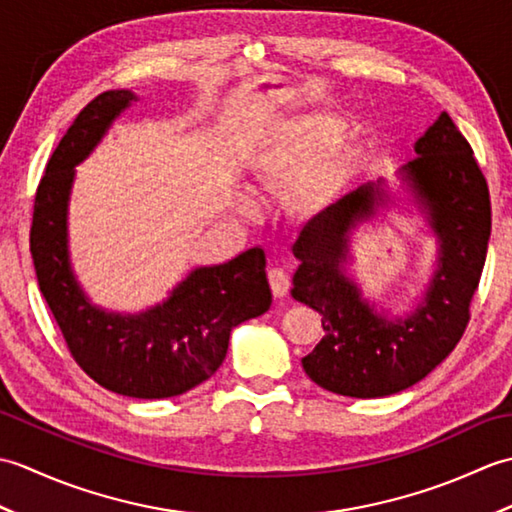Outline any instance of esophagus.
I'll return each instance as SVG.
<instances>
[{
  "mask_svg": "<svg viewBox=\"0 0 512 512\" xmlns=\"http://www.w3.org/2000/svg\"><path fill=\"white\" fill-rule=\"evenodd\" d=\"M268 281H270V288H273V295H275L277 299L288 295L290 275L286 273L284 268H270V270H268Z\"/></svg>",
  "mask_w": 512,
  "mask_h": 512,
  "instance_id": "esophagus-1",
  "label": "esophagus"
}]
</instances>
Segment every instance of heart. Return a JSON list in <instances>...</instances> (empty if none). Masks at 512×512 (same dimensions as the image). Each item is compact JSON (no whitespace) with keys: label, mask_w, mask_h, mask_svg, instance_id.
<instances>
[{"label":"heart","mask_w":512,"mask_h":512,"mask_svg":"<svg viewBox=\"0 0 512 512\" xmlns=\"http://www.w3.org/2000/svg\"><path fill=\"white\" fill-rule=\"evenodd\" d=\"M343 123L328 114H299L273 123L253 154V173L262 187H279L301 176V198L321 206L356 169V151L334 145Z\"/></svg>","instance_id":"1"}]
</instances>
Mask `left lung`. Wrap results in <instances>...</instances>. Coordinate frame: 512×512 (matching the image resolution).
I'll return each instance as SVG.
<instances>
[{
  "mask_svg": "<svg viewBox=\"0 0 512 512\" xmlns=\"http://www.w3.org/2000/svg\"><path fill=\"white\" fill-rule=\"evenodd\" d=\"M400 169L440 242L438 270L407 319L389 321L343 273L350 231L374 213L378 184H365L310 220L292 253V297L321 314L325 336L303 358L319 387L350 398H383L416 385L440 365L469 325L491 237V195L469 140L447 112Z\"/></svg>",
  "mask_w": 512,
  "mask_h": 512,
  "instance_id": "left-lung-1",
  "label": "left lung"
}]
</instances>
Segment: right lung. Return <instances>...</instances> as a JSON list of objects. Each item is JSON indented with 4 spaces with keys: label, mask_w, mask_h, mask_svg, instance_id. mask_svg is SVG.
I'll list each match as a JSON object with an SVG mask.
<instances>
[{
    "label": "right lung",
    "mask_w": 512,
    "mask_h": 512,
    "mask_svg": "<svg viewBox=\"0 0 512 512\" xmlns=\"http://www.w3.org/2000/svg\"><path fill=\"white\" fill-rule=\"evenodd\" d=\"M136 96L110 90L74 118L37 187L30 253L39 290L65 345L85 374L129 398H171L211 378L222 365L235 325L273 303L262 248L220 266L195 268L171 297L140 314L92 306L76 284L68 255V200L74 167Z\"/></svg>",
    "instance_id": "right-lung-1"
}]
</instances>
